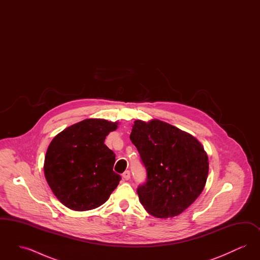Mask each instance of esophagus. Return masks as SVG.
<instances>
[{"label":"esophagus","instance_id":"obj_1","mask_svg":"<svg viewBox=\"0 0 260 260\" xmlns=\"http://www.w3.org/2000/svg\"><path fill=\"white\" fill-rule=\"evenodd\" d=\"M122 176H123V178H124V180H128V179L131 178V173H129V171H125V172L122 174Z\"/></svg>","mask_w":260,"mask_h":260}]
</instances>
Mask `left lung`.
Returning a JSON list of instances; mask_svg holds the SVG:
<instances>
[{"label":"left lung","instance_id":"8db88e82","mask_svg":"<svg viewBox=\"0 0 260 260\" xmlns=\"http://www.w3.org/2000/svg\"><path fill=\"white\" fill-rule=\"evenodd\" d=\"M129 138L147 175L137 187L140 203L159 218L180 214L206 185L209 159L204 147L194 136L159 120H136Z\"/></svg>","mask_w":260,"mask_h":260}]
</instances>
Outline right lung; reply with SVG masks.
Wrapping results in <instances>:
<instances>
[{"label": "right lung", "instance_id": "right-lung-1", "mask_svg": "<svg viewBox=\"0 0 260 260\" xmlns=\"http://www.w3.org/2000/svg\"><path fill=\"white\" fill-rule=\"evenodd\" d=\"M117 123L87 119L55 136L47 150L46 179L64 206L84 211L103 205L122 179L113 171L115 154L104 144Z\"/></svg>", "mask_w": 260, "mask_h": 260}]
</instances>
